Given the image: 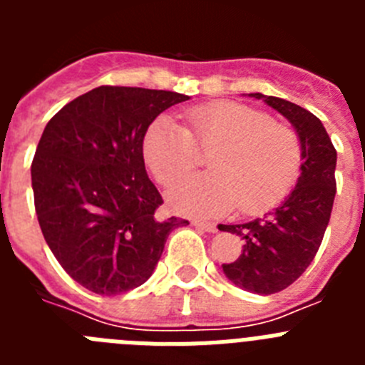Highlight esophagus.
Listing matches in <instances>:
<instances>
[{"mask_svg":"<svg viewBox=\"0 0 365 365\" xmlns=\"http://www.w3.org/2000/svg\"><path fill=\"white\" fill-rule=\"evenodd\" d=\"M193 227L199 228V230H205V232H210V234H214V232H217V225L215 222H208V221H193Z\"/></svg>","mask_w":365,"mask_h":365,"instance_id":"esophagus-1","label":"esophagus"}]
</instances>
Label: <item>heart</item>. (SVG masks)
Returning <instances> with one entry per match:
<instances>
[{
    "mask_svg": "<svg viewBox=\"0 0 365 365\" xmlns=\"http://www.w3.org/2000/svg\"><path fill=\"white\" fill-rule=\"evenodd\" d=\"M188 130L160 115L148 125L143 153L163 185H173L199 164V148L212 173L193 175L168 193L173 210L186 215H219L237 206L257 215L282 202L302 172L298 133L272 122L267 113L240 102H212L186 111Z\"/></svg>",
    "mask_w": 365,
    "mask_h": 365,
    "instance_id": "obj_1",
    "label": "heart"
}]
</instances>
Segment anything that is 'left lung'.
I'll return each mask as SVG.
<instances>
[{"label": "left lung", "mask_w": 365, "mask_h": 365, "mask_svg": "<svg viewBox=\"0 0 365 365\" xmlns=\"http://www.w3.org/2000/svg\"><path fill=\"white\" fill-rule=\"evenodd\" d=\"M250 96L265 100L294 125L303 150L296 188L278 208L243 225H219V230L243 240V254L222 263L225 276L245 291L269 296L292 285L320 248L336 193V150L311 111L278 96Z\"/></svg>", "instance_id": "8db88e82"}]
</instances>
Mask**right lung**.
<instances>
[{"instance_id": "1", "label": "right lung", "mask_w": 365, "mask_h": 365, "mask_svg": "<svg viewBox=\"0 0 365 365\" xmlns=\"http://www.w3.org/2000/svg\"><path fill=\"white\" fill-rule=\"evenodd\" d=\"M190 96L100 86L47 122L32 159L34 206L51 252L95 294L143 285L179 217L159 219V190L144 166L148 125Z\"/></svg>"}]
</instances>
